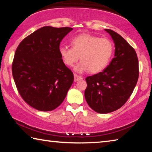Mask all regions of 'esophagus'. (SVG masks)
<instances>
[{
  "mask_svg": "<svg viewBox=\"0 0 152 152\" xmlns=\"http://www.w3.org/2000/svg\"><path fill=\"white\" fill-rule=\"evenodd\" d=\"M74 82H78V81L81 80L83 79V78H82V76L77 75L76 74H74Z\"/></svg>",
  "mask_w": 152,
  "mask_h": 152,
  "instance_id": "obj_1",
  "label": "esophagus"
}]
</instances>
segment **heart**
I'll use <instances>...</instances> for the list:
<instances>
[{"label": "heart", "instance_id": "1", "mask_svg": "<svg viewBox=\"0 0 152 152\" xmlns=\"http://www.w3.org/2000/svg\"><path fill=\"white\" fill-rule=\"evenodd\" d=\"M72 48L60 46L59 53L64 63L72 66H76L78 72L89 71L91 73H99L106 68L109 64L114 51V45L107 38H101L86 33L78 35L71 40Z\"/></svg>", "mask_w": 152, "mask_h": 152}]
</instances>
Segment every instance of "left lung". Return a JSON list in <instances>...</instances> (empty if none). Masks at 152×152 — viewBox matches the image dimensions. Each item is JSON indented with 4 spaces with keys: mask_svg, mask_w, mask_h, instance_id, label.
<instances>
[{
    "mask_svg": "<svg viewBox=\"0 0 152 152\" xmlns=\"http://www.w3.org/2000/svg\"><path fill=\"white\" fill-rule=\"evenodd\" d=\"M114 41L115 58L104 70L86 78V101L99 113L115 111L127 102L139 77L138 58L135 51L124 38L110 29H105Z\"/></svg>",
    "mask_w": 152,
    "mask_h": 152,
    "instance_id": "1",
    "label": "left lung"
}]
</instances>
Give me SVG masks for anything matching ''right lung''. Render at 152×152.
Segmentation results:
<instances>
[{"mask_svg": "<svg viewBox=\"0 0 152 152\" xmlns=\"http://www.w3.org/2000/svg\"><path fill=\"white\" fill-rule=\"evenodd\" d=\"M73 29L43 27L19 43L12 73L20 96L41 111H50L64 101L74 75L59 53L63 38Z\"/></svg>", "mask_w": 152, "mask_h": 152, "instance_id": "1", "label": "right lung"}]
</instances>
